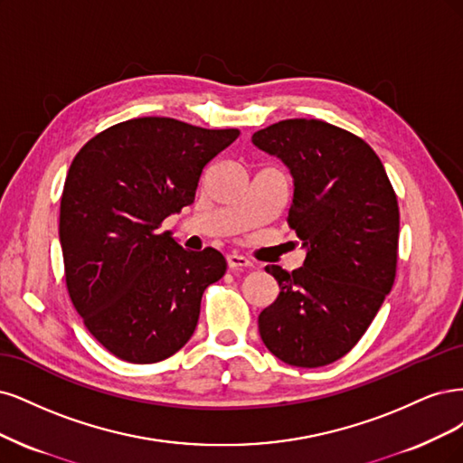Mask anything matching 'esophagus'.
I'll list each match as a JSON object with an SVG mask.
<instances>
[{"label":"esophagus","mask_w":463,"mask_h":463,"mask_svg":"<svg viewBox=\"0 0 463 463\" xmlns=\"http://www.w3.org/2000/svg\"><path fill=\"white\" fill-rule=\"evenodd\" d=\"M227 263L231 269H244V267H251V261L244 256H238V253H229L227 256Z\"/></svg>","instance_id":"esophagus-1"}]
</instances>
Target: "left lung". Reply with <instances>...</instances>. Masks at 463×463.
I'll use <instances>...</instances> for the list:
<instances>
[{
    "instance_id": "left-lung-1",
    "label": "left lung",
    "mask_w": 463,
    "mask_h": 463,
    "mask_svg": "<svg viewBox=\"0 0 463 463\" xmlns=\"http://www.w3.org/2000/svg\"><path fill=\"white\" fill-rule=\"evenodd\" d=\"M251 142L290 169L287 221L306 248L300 269L265 267L280 290L258 317L261 340L288 365H329L357 345L394 285V188L367 142L317 118L279 121Z\"/></svg>"
}]
</instances>
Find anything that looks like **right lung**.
<instances>
[{
	"label": "right lung",
	"mask_w": 463,
	"mask_h": 463,
	"mask_svg": "<svg viewBox=\"0 0 463 463\" xmlns=\"http://www.w3.org/2000/svg\"><path fill=\"white\" fill-rule=\"evenodd\" d=\"M238 134L138 117L96 134L72 159L59 212L67 290L118 360L156 364L181 350L203 290L225 275L221 251H188L159 227L194 203L203 167Z\"/></svg>",
	"instance_id": "right-lung-1"
}]
</instances>
